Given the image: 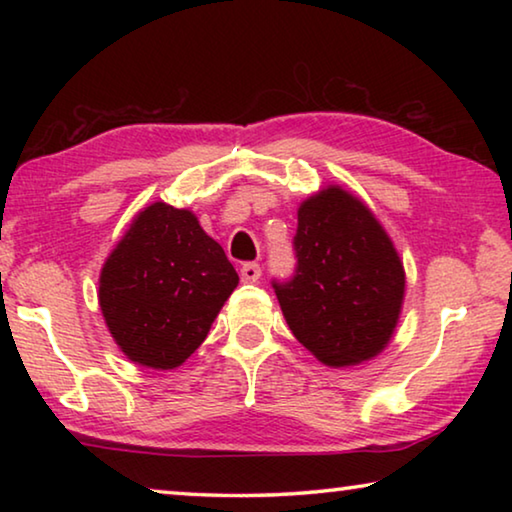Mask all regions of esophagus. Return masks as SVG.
<instances>
[{"label":"esophagus","mask_w":512,"mask_h":512,"mask_svg":"<svg viewBox=\"0 0 512 512\" xmlns=\"http://www.w3.org/2000/svg\"><path fill=\"white\" fill-rule=\"evenodd\" d=\"M259 277H262V266H259V264L248 262V264L241 266V280H244V282L253 284V282L259 280Z\"/></svg>","instance_id":"esophagus-1"}]
</instances>
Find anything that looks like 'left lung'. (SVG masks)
Returning a JSON list of instances; mask_svg holds the SVG:
<instances>
[{
	"label": "left lung",
	"mask_w": 512,
	"mask_h": 512,
	"mask_svg": "<svg viewBox=\"0 0 512 512\" xmlns=\"http://www.w3.org/2000/svg\"><path fill=\"white\" fill-rule=\"evenodd\" d=\"M296 271L273 280L291 332L325 366L368 361L386 348L404 300V266L366 205L327 187L298 207Z\"/></svg>",
	"instance_id": "8db88e82"
}]
</instances>
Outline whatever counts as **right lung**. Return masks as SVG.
<instances>
[{
    "mask_svg": "<svg viewBox=\"0 0 512 512\" xmlns=\"http://www.w3.org/2000/svg\"><path fill=\"white\" fill-rule=\"evenodd\" d=\"M239 275L196 216L153 203L135 216L99 277V305L128 359L171 370L205 341Z\"/></svg>",
    "mask_w": 512,
    "mask_h": 512,
    "instance_id": "obj_1",
    "label": "right lung"
}]
</instances>
